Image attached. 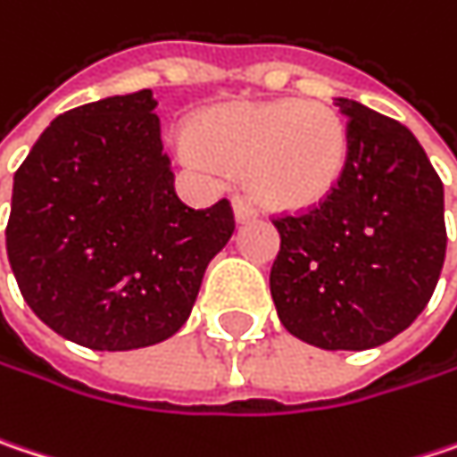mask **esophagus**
<instances>
[{
    "label": "esophagus",
    "instance_id": "34e87169",
    "mask_svg": "<svg viewBox=\"0 0 457 457\" xmlns=\"http://www.w3.org/2000/svg\"><path fill=\"white\" fill-rule=\"evenodd\" d=\"M232 209H235V220L237 222H245V220H253L256 217V209L245 198H235L232 201Z\"/></svg>",
    "mask_w": 457,
    "mask_h": 457
}]
</instances>
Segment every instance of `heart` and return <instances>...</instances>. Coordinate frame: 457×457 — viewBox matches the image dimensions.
I'll return each mask as SVG.
<instances>
[{
    "label": "heart",
    "mask_w": 457,
    "mask_h": 457,
    "mask_svg": "<svg viewBox=\"0 0 457 457\" xmlns=\"http://www.w3.org/2000/svg\"><path fill=\"white\" fill-rule=\"evenodd\" d=\"M195 164L245 170L251 193L270 209L321 204L348 164L345 120L327 104L267 102L222 106L190 130Z\"/></svg>",
    "instance_id": "obj_1"
}]
</instances>
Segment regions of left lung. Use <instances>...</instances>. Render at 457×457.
Wrapping results in <instances>:
<instances>
[{"instance_id":"8db88e82","label":"left lung","mask_w":457,"mask_h":457,"mask_svg":"<svg viewBox=\"0 0 457 457\" xmlns=\"http://www.w3.org/2000/svg\"><path fill=\"white\" fill-rule=\"evenodd\" d=\"M348 164L335 190L274 217L270 271L279 321L324 351H366L427 309L445 264V193L427 151L393 117L337 99Z\"/></svg>"}]
</instances>
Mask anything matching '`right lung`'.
I'll return each instance as SVG.
<instances>
[{"label": "right lung", "instance_id": "add662e5", "mask_svg": "<svg viewBox=\"0 0 457 457\" xmlns=\"http://www.w3.org/2000/svg\"><path fill=\"white\" fill-rule=\"evenodd\" d=\"M144 88L60 114L12 186L7 256L25 303L64 340L136 351L172 337L228 245V198L190 209Z\"/></svg>", "mask_w": 457, "mask_h": 457}]
</instances>
